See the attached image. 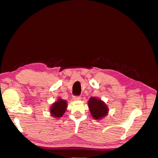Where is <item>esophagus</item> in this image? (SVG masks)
<instances>
[{
  "label": "esophagus",
  "mask_w": 158,
  "mask_h": 158,
  "mask_svg": "<svg viewBox=\"0 0 158 158\" xmlns=\"http://www.w3.org/2000/svg\"><path fill=\"white\" fill-rule=\"evenodd\" d=\"M81 99H82L81 96H74L73 97V99L74 100V101H79V100H81Z\"/></svg>",
  "instance_id": "obj_1"
}]
</instances>
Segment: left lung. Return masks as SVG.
<instances>
[{
	"label": "left lung",
	"instance_id": "obj_1",
	"mask_svg": "<svg viewBox=\"0 0 158 158\" xmlns=\"http://www.w3.org/2000/svg\"><path fill=\"white\" fill-rule=\"evenodd\" d=\"M88 105L91 114L95 119H101L106 117L108 113L107 106L101 99L95 97L90 98Z\"/></svg>",
	"mask_w": 158,
	"mask_h": 158
}]
</instances>
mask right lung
I'll use <instances>...</instances> for the list:
<instances>
[{
    "label": "right lung",
    "instance_id": "add662e5",
    "mask_svg": "<svg viewBox=\"0 0 158 158\" xmlns=\"http://www.w3.org/2000/svg\"><path fill=\"white\" fill-rule=\"evenodd\" d=\"M67 102L65 100L59 98L56 102L52 103L50 109L51 116L55 118L62 117L66 111Z\"/></svg>",
    "mask_w": 158,
    "mask_h": 158
}]
</instances>
